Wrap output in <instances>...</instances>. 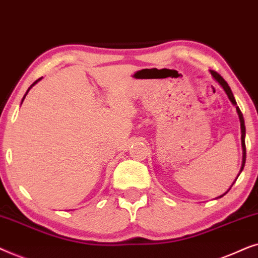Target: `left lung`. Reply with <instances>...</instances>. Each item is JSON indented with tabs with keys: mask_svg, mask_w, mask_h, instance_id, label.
<instances>
[{
	"mask_svg": "<svg viewBox=\"0 0 258 258\" xmlns=\"http://www.w3.org/2000/svg\"><path fill=\"white\" fill-rule=\"evenodd\" d=\"M210 73H211V75H212V78L215 79L216 81L218 82L219 85H221V87L224 89V92L226 93V95H228V98H229V100L231 101V104L235 106L236 107V111H237V114H238V118H239V122H241V133H242V137H241V140H242V150H243V158H242V166H241V171H239V173H238V176L239 174H241V172L243 171V169H244V165H245V125H244V118H243V114H242V112H241V109H239V107L238 106H237V102H236V100H235V97H233V94H232V92H231V88L229 87V85H228V82H226L224 79H223L221 75H219L218 73H216V72H214V71H210ZM238 176H237V178H238ZM237 178L235 179V181L237 180ZM235 181H233V183H235ZM233 183H232V185H233ZM231 185V186H232ZM231 186H230V188H231ZM229 188V190H230ZM228 190V191H229ZM228 191L225 192V194H223L222 196H219V197H217V198H222L223 196H225L226 194H228Z\"/></svg>",
	"mask_w": 258,
	"mask_h": 258,
	"instance_id": "1",
	"label": "left lung"
}]
</instances>
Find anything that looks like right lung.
Listing matches in <instances>:
<instances>
[{"instance_id": "obj_1", "label": "right lung", "mask_w": 258, "mask_h": 258, "mask_svg": "<svg viewBox=\"0 0 258 258\" xmlns=\"http://www.w3.org/2000/svg\"><path fill=\"white\" fill-rule=\"evenodd\" d=\"M41 79H42V78H40V79H37V80H36V81H35V82H34V84H33V85H32V86H30V87H29V88H28V91H27V92H26V94H25V97H23V99H22V102H23V100H25V98H26V95H27V94H28V92H29V89H30V88H32V87H33V86H34V85H35V84H37V82H39V81H40V80H41ZM22 102H21V104H22Z\"/></svg>"}]
</instances>
